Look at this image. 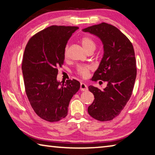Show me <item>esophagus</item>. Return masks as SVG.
Wrapping results in <instances>:
<instances>
[{
  "label": "esophagus",
  "instance_id": "esophagus-1",
  "mask_svg": "<svg viewBox=\"0 0 155 155\" xmlns=\"http://www.w3.org/2000/svg\"><path fill=\"white\" fill-rule=\"evenodd\" d=\"M80 89L81 91H85L88 90V87L86 85V84H85L84 83H81V86H80Z\"/></svg>",
  "mask_w": 155,
  "mask_h": 155
}]
</instances>
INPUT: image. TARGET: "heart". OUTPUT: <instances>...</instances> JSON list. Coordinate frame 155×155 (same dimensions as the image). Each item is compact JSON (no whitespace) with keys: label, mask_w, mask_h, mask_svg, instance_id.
Here are the masks:
<instances>
[{"label":"heart","mask_w":155,"mask_h":155,"mask_svg":"<svg viewBox=\"0 0 155 155\" xmlns=\"http://www.w3.org/2000/svg\"><path fill=\"white\" fill-rule=\"evenodd\" d=\"M81 43H82L83 46L87 51H89V50L95 49V43L94 41L89 36H83L81 38ZM68 45H66L65 51H64V56L67 58L68 56ZM91 70V67L88 65H78L77 67L76 72L77 74L81 76L83 78H86L88 76L90 70Z\"/></svg>","instance_id":"obj_1"}]
</instances>
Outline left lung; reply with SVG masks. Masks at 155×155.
Returning <instances> with one entry per match:
<instances>
[{
  "label": "left lung",
  "mask_w": 155,
  "mask_h": 155,
  "mask_svg": "<svg viewBox=\"0 0 155 155\" xmlns=\"http://www.w3.org/2000/svg\"><path fill=\"white\" fill-rule=\"evenodd\" d=\"M83 30L97 36L104 45L103 58L92 81L108 82L104 90L88 87L94 95L88 113L100 121H108L120 113L132 94L137 74L134 47L124 34L111 24L102 22Z\"/></svg>",
  "instance_id": "obj_1"
}]
</instances>
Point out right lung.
<instances>
[{
  "label": "right lung",
  "instance_id": "right-lung-1",
  "mask_svg": "<svg viewBox=\"0 0 155 155\" xmlns=\"http://www.w3.org/2000/svg\"><path fill=\"white\" fill-rule=\"evenodd\" d=\"M77 26H51L35 34L25 48L21 70L28 99L42 119L58 122L68 114L70 101L80 88L75 79L57 81L58 67L64 62V51Z\"/></svg>",
  "mask_w": 155,
  "mask_h": 155
}]
</instances>
